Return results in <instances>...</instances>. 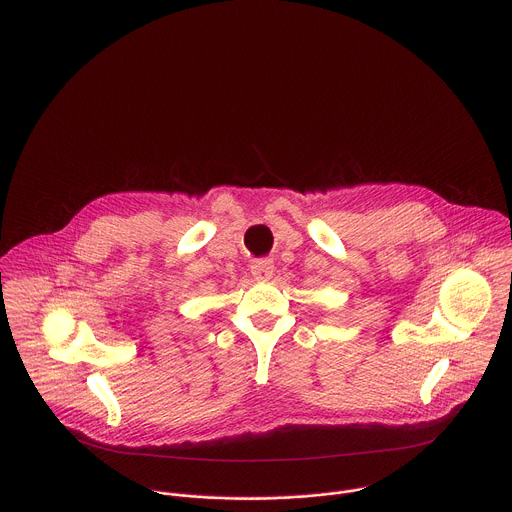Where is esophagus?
<instances>
[{
    "mask_svg": "<svg viewBox=\"0 0 512 512\" xmlns=\"http://www.w3.org/2000/svg\"><path fill=\"white\" fill-rule=\"evenodd\" d=\"M272 270H274V264H272L270 260H266V258H258V260H254V262H252V266H250L252 276H254V278H258V280L270 278Z\"/></svg>",
    "mask_w": 512,
    "mask_h": 512,
    "instance_id": "obj_1",
    "label": "esophagus"
}]
</instances>
